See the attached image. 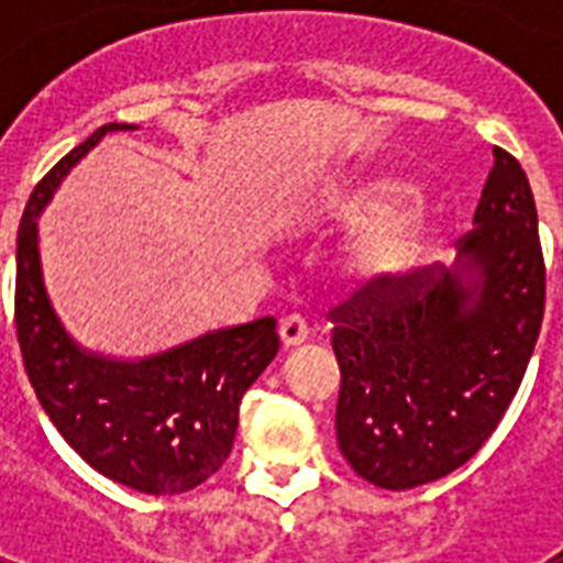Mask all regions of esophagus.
I'll list each match as a JSON object with an SVG mask.
<instances>
[{
    "label": "esophagus",
    "instance_id": "34e87169",
    "mask_svg": "<svg viewBox=\"0 0 563 563\" xmlns=\"http://www.w3.org/2000/svg\"><path fill=\"white\" fill-rule=\"evenodd\" d=\"M307 335H309L307 318L298 316V312H291V316H286L280 321V339L286 347H295V344L307 342Z\"/></svg>",
    "mask_w": 563,
    "mask_h": 563
}]
</instances>
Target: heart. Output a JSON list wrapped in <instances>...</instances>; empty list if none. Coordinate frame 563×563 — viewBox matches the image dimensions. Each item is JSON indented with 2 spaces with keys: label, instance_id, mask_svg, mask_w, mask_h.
<instances>
[{
  "label": "heart",
  "instance_id": "obj_1",
  "mask_svg": "<svg viewBox=\"0 0 563 563\" xmlns=\"http://www.w3.org/2000/svg\"><path fill=\"white\" fill-rule=\"evenodd\" d=\"M400 180H374L344 203V219L367 221L344 254V274L362 286H388L423 260L432 219L420 203L402 198Z\"/></svg>",
  "mask_w": 563,
  "mask_h": 563
}]
</instances>
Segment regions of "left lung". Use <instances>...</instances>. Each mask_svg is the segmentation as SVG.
Returning a JSON list of instances; mask_svg holds the SVG:
<instances>
[{"label":"left lung","mask_w":563,"mask_h":563,"mask_svg":"<svg viewBox=\"0 0 563 563\" xmlns=\"http://www.w3.org/2000/svg\"><path fill=\"white\" fill-rule=\"evenodd\" d=\"M473 224L455 268L360 286L327 316L339 450L376 488H418L471 462L532 360L547 265L529 178L499 145Z\"/></svg>","instance_id":"left-lung-1"}]
</instances>
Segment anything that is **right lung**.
<instances>
[{
  "instance_id": "add662e5",
  "label": "right lung",
  "mask_w": 563,
  "mask_h": 563,
  "mask_svg": "<svg viewBox=\"0 0 563 563\" xmlns=\"http://www.w3.org/2000/svg\"><path fill=\"white\" fill-rule=\"evenodd\" d=\"M110 131L101 125L46 172L16 230L13 324L25 374L66 444L101 476L166 497L201 485L233 450L239 402L280 351L277 321L207 333L143 362H113L78 351L48 307L40 280L37 212L69 166Z\"/></svg>"
}]
</instances>
